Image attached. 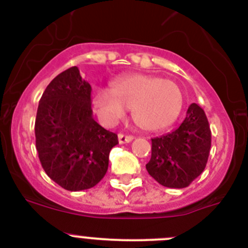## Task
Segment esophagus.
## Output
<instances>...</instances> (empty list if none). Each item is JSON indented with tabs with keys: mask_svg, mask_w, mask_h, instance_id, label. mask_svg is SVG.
<instances>
[{
	"mask_svg": "<svg viewBox=\"0 0 248 248\" xmlns=\"http://www.w3.org/2000/svg\"><path fill=\"white\" fill-rule=\"evenodd\" d=\"M133 140V136H127V134L120 133L119 134V142L120 144H126V142H131Z\"/></svg>",
	"mask_w": 248,
	"mask_h": 248,
	"instance_id": "1",
	"label": "esophagus"
}]
</instances>
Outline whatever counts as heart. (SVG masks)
I'll list each match as a JSON object with an SVG mask.
<instances>
[{"mask_svg":"<svg viewBox=\"0 0 248 248\" xmlns=\"http://www.w3.org/2000/svg\"><path fill=\"white\" fill-rule=\"evenodd\" d=\"M93 106L102 121L112 124L132 109L134 122L145 131L170 126L182 108V93L174 81L150 74H124L110 82V90L96 89Z\"/></svg>","mask_w":248,"mask_h":248,"instance_id":"heart-1","label":"heart"}]
</instances>
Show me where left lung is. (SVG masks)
I'll return each mask as SVG.
<instances>
[{"instance_id":"obj_1","label":"left lung","mask_w":248,"mask_h":248,"mask_svg":"<svg viewBox=\"0 0 248 248\" xmlns=\"http://www.w3.org/2000/svg\"><path fill=\"white\" fill-rule=\"evenodd\" d=\"M151 141L147 172L164 187L189 186L204 171L211 147V131L204 110L192 103L176 129Z\"/></svg>"}]
</instances>
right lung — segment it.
I'll list each match as a JSON object with an SVG mask.
<instances>
[{
	"instance_id": "obj_1",
	"label": "right lung",
	"mask_w": 248,
	"mask_h": 248,
	"mask_svg": "<svg viewBox=\"0 0 248 248\" xmlns=\"http://www.w3.org/2000/svg\"><path fill=\"white\" fill-rule=\"evenodd\" d=\"M91 85L71 67L51 80L37 110L34 134L47 176L67 191L96 186L109 166L117 136L94 121Z\"/></svg>"
}]
</instances>
